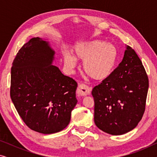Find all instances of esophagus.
<instances>
[{
	"instance_id": "34e87169",
	"label": "esophagus",
	"mask_w": 157,
	"mask_h": 157,
	"mask_svg": "<svg viewBox=\"0 0 157 157\" xmlns=\"http://www.w3.org/2000/svg\"><path fill=\"white\" fill-rule=\"evenodd\" d=\"M91 88H89L87 85L83 84V83H81L78 86V91L77 93L79 96H87L91 93Z\"/></svg>"
}]
</instances>
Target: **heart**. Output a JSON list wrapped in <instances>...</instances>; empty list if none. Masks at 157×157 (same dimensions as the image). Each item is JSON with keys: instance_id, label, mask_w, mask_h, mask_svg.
I'll list each match as a JSON object with an SVG mask.
<instances>
[{"instance_id": "b5f03b06", "label": "heart", "mask_w": 157, "mask_h": 157, "mask_svg": "<svg viewBox=\"0 0 157 157\" xmlns=\"http://www.w3.org/2000/svg\"><path fill=\"white\" fill-rule=\"evenodd\" d=\"M75 57L83 61L86 74L95 80H103L108 77L114 68L117 60V50L113 45L100 40L89 41L76 46ZM64 65L73 70L76 66V60L67 52L63 53Z\"/></svg>"}]
</instances>
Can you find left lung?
<instances>
[{"label": "left lung", "instance_id": "obj_1", "mask_svg": "<svg viewBox=\"0 0 157 157\" xmlns=\"http://www.w3.org/2000/svg\"><path fill=\"white\" fill-rule=\"evenodd\" d=\"M148 89L149 78L142 62L127 46L119 66L91 91L96 126L111 135L134 129L144 113Z\"/></svg>", "mask_w": 157, "mask_h": 157}]
</instances>
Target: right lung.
<instances>
[{"label":"right lung","instance_id":"right-lung-1","mask_svg":"<svg viewBox=\"0 0 157 157\" xmlns=\"http://www.w3.org/2000/svg\"><path fill=\"white\" fill-rule=\"evenodd\" d=\"M54 53L48 42L33 38L18 51L11 68L12 101L28 127L44 134L64 129L78 101L76 81L51 64Z\"/></svg>","mask_w":157,"mask_h":157}]
</instances>
